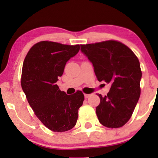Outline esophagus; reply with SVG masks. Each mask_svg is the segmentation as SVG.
I'll use <instances>...</instances> for the list:
<instances>
[{
	"mask_svg": "<svg viewBox=\"0 0 158 158\" xmlns=\"http://www.w3.org/2000/svg\"><path fill=\"white\" fill-rule=\"evenodd\" d=\"M90 96V94H84V97H85V98H88Z\"/></svg>",
	"mask_w": 158,
	"mask_h": 158,
	"instance_id": "1",
	"label": "esophagus"
}]
</instances>
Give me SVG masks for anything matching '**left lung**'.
Instances as JSON below:
<instances>
[{"mask_svg": "<svg viewBox=\"0 0 158 158\" xmlns=\"http://www.w3.org/2000/svg\"><path fill=\"white\" fill-rule=\"evenodd\" d=\"M81 50L94 65L98 81L111 83L107 96L98 94L96 107L99 122L109 128H118L131 118L140 96L142 71L135 53L114 40L81 44Z\"/></svg>", "mask_w": 158, "mask_h": 158, "instance_id": "8db88e82", "label": "left lung"}]
</instances>
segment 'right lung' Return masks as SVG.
<instances>
[{"instance_id":"add662e5","label":"right lung","mask_w":158,"mask_h":158,"mask_svg":"<svg viewBox=\"0 0 158 158\" xmlns=\"http://www.w3.org/2000/svg\"><path fill=\"white\" fill-rule=\"evenodd\" d=\"M80 45L43 41L28 52L23 63L21 87L30 106L45 127L55 132L71 129L76 124L84 95L61 91L56 84L64 66L79 52Z\"/></svg>"}]
</instances>
